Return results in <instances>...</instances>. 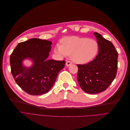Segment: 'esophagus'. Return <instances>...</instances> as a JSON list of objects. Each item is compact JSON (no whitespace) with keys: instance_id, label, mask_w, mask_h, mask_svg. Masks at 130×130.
Returning a JSON list of instances; mask_svg holds the SVG:
<instances>
[{"instance_id":"esophagus-1","label":"esophagus","mask_w":130,"mask_h":130,"mask_svg":"<svg viewBox=\"0 0 130 130\" xmlns=\"http://www.w3.org/2000/svg\"><path fill=\"white\" fill-rule=\"evenodd\" d=\"M71 64H72V62H71V61H68L66 62V66H67V67L70 66L71 65Z\"/></svg>"}]
</instances>
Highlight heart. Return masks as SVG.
<instances>
[{"label":"heart","mask_w":130,"mask_h":130,"mask_svg":"<svg viewBox=\"0 0 130 130\" xmlns=\"http://www.w3.org/2000/svg\"><path fill=\"white\" fill-rule=\"evenodd\" d=\"M99 49V43L95 39L72 36L62 39L61 44L56 45L55 50L63 57L70 55L71 59L75 63L86 64L96 57Z\"/></svg>","instance_id":"obj_1"}]
</instances>
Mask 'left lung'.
<instances>
[{
	"mask_svg": "<svg viewBox=\"0 0 130 130\" xmlns=\"http://www.w3.org/2000/svg\"><path fill=\"white\" fill-rule=\"evenodd\" d=\"M94 34L99 45V53L92 61L77 64L79 85L90 94L105 91L115 79L118 69V53L113 43L99 33Z\"/></svg>",
	"mask_w": 130,
	"mask_h": 130,
	"instance_id": "obj_1",
	"label": "left lung"
}]
</instances>
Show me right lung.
<instances>
[{
  "mask_svg": "<svg viewBox=\"0 0 130 130\" xmlns=\"http://www.w3.org/2000/svg\"><path fill=\"white\" fill-rule=\"evenodd\" d=\"M52 42L31 38L19 43L10 57L11 72L17 85L27 93L38 95L47 93L55 82L65 61L49 60ZM33 60L34 64L26 68L22 64L25 58Z\"/></svg>",
  "mask_w": 130,
  "mask_h": 130,
  "instance_id": "obj_1",
  "label": "right lung"
}]
</instances>
